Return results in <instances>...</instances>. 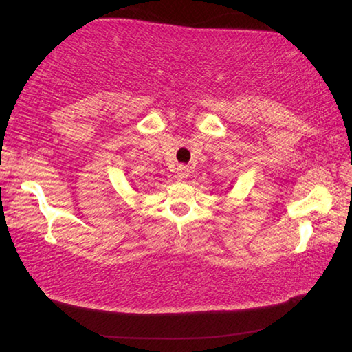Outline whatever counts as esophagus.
I'll list each match as a JSON object with an SVG mask.
<instances>
[{"mask_svg":"<svg viewBox=\"0 0 352 352\" xmlns=\"http://www.w3.org/2000/svg\"><path fill=\"white\" fill-rule=\"evenodd\" d=\"M189 168L188 166H184V164H180L177 168V175H178V178H182V180H184V178H188L189 177Z\"/></svg>","mask_w":352,"mask_h":352,"instance_id":"1","label":"esophagus"}]
</instances>
